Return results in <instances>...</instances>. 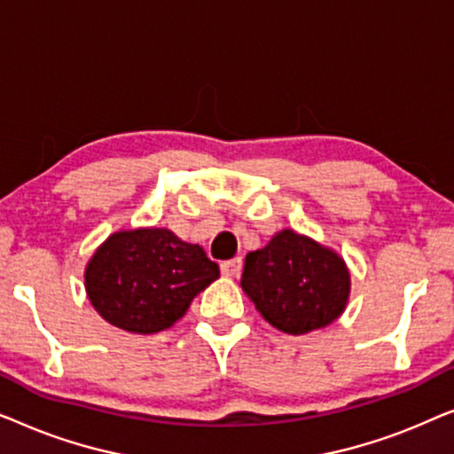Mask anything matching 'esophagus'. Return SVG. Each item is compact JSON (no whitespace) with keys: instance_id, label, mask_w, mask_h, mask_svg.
Masks as SVG:
<instances>
[{"instance_id":"esophagus-1","label":"esophagus","mask_w":454,"mask_h":454,"mask_svg":"<svg viewBox=\"0 0 454 454\" xmlns=\"http://www.w3.org/2000/svg\"><path fill=\"white\" fill-rule=\"evenodd\" d=\"M241 266H244V262H241V258L225 260V262H221V272L225 277H239Z\"/></svg>"}]
</instances>
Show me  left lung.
I'll return each instance as SVG.
<instances>
[{
  "mask_svg": "<svg viewBox=\"0 0 454 454\" xmlns=\"http://www.w3.org/2000/svg\"><path fill=\"white\" fill-rule=\"evenodd\" d=\"M241 289L262 318L287 334L333 325L345 312L351 277L345 260L308 235L283 229L246 256Z\"/></svg>",
  "mask_w": 454,
  "mask_h": 454,
  "instance_id": "obj_1",
  "label": "left lung"
}]
</instances>
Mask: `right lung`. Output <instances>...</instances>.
I'll return each mask as SVG.
<instances>
[{
	"instance_id": "1",
	"label": "right lung",
	"mask_w": 454,
	"mask_h": 454,
	"mask_svg": "<svg viewBox=\"0 0 454 454\" xmlns=\"http://www.w3.org/2000/svg\"><path fill=\"white\" fill-rule=\"evenodd\" d=\"M219 278V264L169 229L142 227L109 235L92 254L84 287L109 325L153 334L176 325L194 297Z\"/></svg>"
}]
</instances>
